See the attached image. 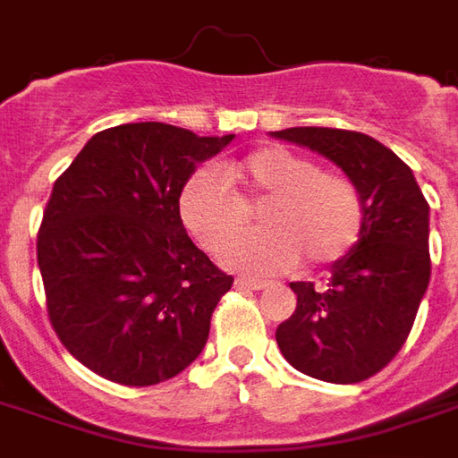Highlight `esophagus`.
<instances>
[{
	"label": "esophagus",
	"instance_id": "esophagus-1",
	"mask_svg": "<svg viewBox=\"0 0 458 458\" xmlns=\"http://www.w3.org/2000/svg\"><path fill=\"white\" fill-rule=\"evenodd\" d=\"M235 287H240V289H265V287H267V282H265V279H258V277H238V279H235Z\"/></svg>",
	"mask_w": 458,
	"mask_h": 458
}]
</instances>
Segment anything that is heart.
<instances>
[{"mask_svg": "<svg viewBox=\"0 0 458 458\" xmlns=\"http://www.w3.org/2000/svg\"><path fill=\"white\" fill-rule=\"evenodd\" d=\"M259 203L262 230L225 252V262L240 272H287L301 259L328 267L363 235L358 183L341 171L318 169L311 157L287 147H262L218 174H191L179 193V216L200 248L220 252L242 235L248 210Z\"/></svg>", "mask_w": 458, "mask_h": 458, "instance_id": "heart-1", "label": "heart"}]
</instances>
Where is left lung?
Wrapping results in <instances>:
<instances>
[{"label":"left lung","mask_w":458,"mask_h":458,"mask_svg":"<svg viewBox=\"0 0 458 458\" xmlns=\"http://www.w3.org/2000/svg\"><path fill=\"white\" fill-rule=\"evenodd\" d=\"M272 137L334 161L358 183L365 203L363 235L334 262L327 287L289 284L297 309L277 327L279 351L317 380H368L403 348L429 284V203L412 169L368 134L289 127Z\"/></svg>","instance_id":"left-lung-1"}]
</instances>
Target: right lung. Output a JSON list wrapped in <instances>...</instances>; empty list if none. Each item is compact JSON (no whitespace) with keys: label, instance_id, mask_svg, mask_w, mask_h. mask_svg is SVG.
Returning <instances> with one entry per match:
<instances>
[{"label":"right lung","instance_id":"1","mask_svg":"<svg viewBox=\"0 0 458 458\" xmlns=\"http://www.w3.org/2000/svg\"><path fill=\"white\" fill-rule=\"evenodd\" d=\"M233 137L130 122L90 137L55 179L36 242L48 318L105 380L164 383L208 341L233 277L191 242L179 193Z\"/></svg>","mask_w":458,"mask_h":458}]
</instances>
